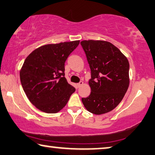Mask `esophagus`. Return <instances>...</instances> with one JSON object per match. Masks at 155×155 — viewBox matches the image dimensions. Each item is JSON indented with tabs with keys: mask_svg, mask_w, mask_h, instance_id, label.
Wrapping results in <instances>:
<instances>
[{
	"mask_svg": "<svg viewBox=\"0 0 155 155\" xmlns=\"http://www.w3.org/2000/svg\"><path fill=\"white\" fill-rule=\"evenodd\" d=\"M83 85V81H80L79 83H77V86H78V87H81Z\"/></svg>",
	"mask_w": 155,
	"mask_h": 155,
	"instance_id": "esophagus-1",
	"label": "esophagus"
}]
</instances>
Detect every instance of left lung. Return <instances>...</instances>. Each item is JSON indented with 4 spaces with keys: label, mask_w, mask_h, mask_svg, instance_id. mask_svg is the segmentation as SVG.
Wrapping results in <instances>:
<instances>
[{
    "label": "left lung",
    "mask_w": 155,
    "mask_h": 155,
    "mask_svg": "<svg viewBox=\"0 0 155 155\" xmlns=\"http://www.w3.org/2000/svg\"><path fill=\"white\" fill-rule=\"evenodd\" d=\"M81 45L91 70V93L82 102L92 114H105L120 104L129 87L128 60L108 41L85 40Z\"/></svg>",
    "instance_id": "obj_1"
}]
</instances>
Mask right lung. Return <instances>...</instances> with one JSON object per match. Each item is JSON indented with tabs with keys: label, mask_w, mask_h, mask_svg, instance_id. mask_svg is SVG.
I'll use <instances>...</instances> for the list:
<instances>
[{
	"label": "right lung",
	"mask_w": 155,
	"mask_h": 155,
	"mask_svg": "<svg viewBox=\"0 0 155 155\" xmlns=\"http://www.w3.org/2000/svg\"><path fill=\"white\" fill-rule=\"evenodd\" d=\"M80 41L47 44L25 58L20 71L24 92L41 111L53 114L64 107L75 88L65 76V62Z\"/></svg>",
	"instance_id": "right-lung-1"
}]
</instances>
